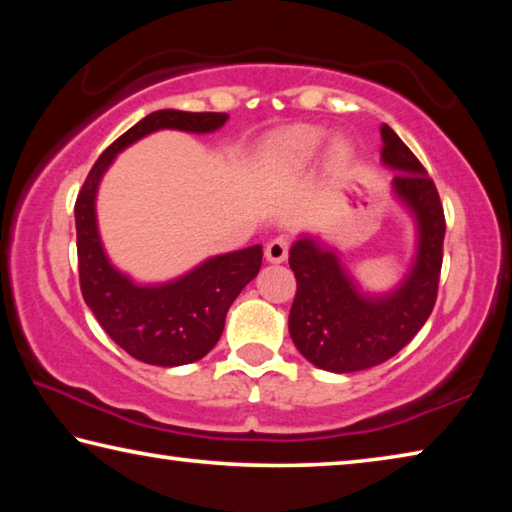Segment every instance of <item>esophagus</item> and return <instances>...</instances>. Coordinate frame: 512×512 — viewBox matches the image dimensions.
Listing matches in <instances>:
<instances>
[{"mask_svg": "<svg viewBox=\"0 0 512 512\" xmlns=\"http://www.w3.org/2000/svg\"><path fill=\"white\" fill-rule=\"evenodd\" d=\"M287 253H289V239L287 237H277L273 241H268L264 255L271 264H282L284 259H287Z\"/></svg>", "mask_w": 512, "mask_h": 512, "instance_id": "1", "label": "esophagus"}]
</instances>
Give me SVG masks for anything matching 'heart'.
I'll list each match as a JSON object with an SVG mask.
<instances>
[{"label":"heart","mask_w":512,"mask_h":512,"mask_svg":"<svg viewBox=\"0 0 512 512\" xmlns=\"http://www.w3.org/2000/svg\"><path fill=\"white\" fill-rule=\"evenodd\" d=\"M325 142V131L318 126H293L289 131L277 133L271 140V158L284 171H298L316 158L320 146ZM350 144L345 140H334L329 144V158L341 164L348 160Z\"/></svg>","instance_id":"heart-1"}]
</instances>
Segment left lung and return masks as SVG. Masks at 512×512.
Here are the masks:
<instances>
[{
    "instance_id": "8db88e82",
    "label": "left lung",
    "mask_w": 512,
    "mask_h": 512,
    "mask_svg": "<svg viewBox=\"0 0 512 512\" xmlns=\"http://www.w3.org/2000/svg\"><path fill=\"white\" fill-rule=\"evenodd\" d=\"M381 162L395 171L393 192L409 207L418 246L400 287L368 296L354 284L336 250L300 237L289 250L298 291L289 314V334L302 357L329 372H357L395 357L436 305L443 266L445 214L438 189L420 160L391 126L381 124Z\"/></svg>"
}]
</instances>
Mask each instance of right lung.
<instances>
[{
    "instance_id": "add662e5",
    "label": "right lung",
    "mask_w": 512,
    "mask_h": 512,
    "mask_svg": "<svg viewBox=\"0 0 512 512\" xmlns=\"http://www.w3.org/2000/svg\"><path fill=\"white\" fill-rule=\"evenodd\" d=\"M225 121V112H151L99 155L76 198V253L85 305L121 350L151 366H185L214 348L230 305L259 273L262 246L210 257L171 282L137 284L117 271L103 250L94 210L97 189L117 153L142 137L164 128L212 133Z\"/></svg>"
}]
</instances>
